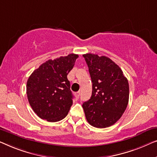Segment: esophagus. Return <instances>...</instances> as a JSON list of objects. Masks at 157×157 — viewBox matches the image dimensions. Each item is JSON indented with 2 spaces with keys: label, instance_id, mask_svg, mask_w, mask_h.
I'll return each instance as SVG.
<instances>
[{
  "label": "esophagus",
  "instance_id": "34e87169",
  "mask_svg": "<svg viewBox=\"0 0 157 157\" xmlns=\"http://www.w3.org/2000/svg\"><path fill=\"white\" fill-rule=\"evenodd\" d=\"M79 95H80V92H77L75 93V98L77 100H78L79 98Z\"/></svg>",
  "mask_w": 157,
  "mask_h": 157
}]
</instances>
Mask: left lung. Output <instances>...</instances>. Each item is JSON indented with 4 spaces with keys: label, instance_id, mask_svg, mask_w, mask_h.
Segmentation results:
<instances>
[{
    "label": "left lung",
    "instance_id": "left-lung-1",
    "mask_svg": "<svg viewBox=\"0 0 157 157\" xmlns=\"http://www.w3.org/2000/svg\"><path fill=\"white\" fill-rule=\"evenodd\" d=\"M92 82L90 99L82 107L90 124L97 128L113 125L124 112L129 101L127 79L121 68L105 56L83 55Z\"/></svg>",
    "mask_w": 157,
    "mask_h": 157
}]
</instances>
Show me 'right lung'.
Returning <instances> with one entry per match:
<instances>
[{
	"label": "right lung",
	"mask_w": 157,
	"mask_h": 157,
	"mask_svg": "<svg viewBox=\"0 0 157 157\" xmlns=\"http://www.w3.org/2000/svg\"><path fill=\"white\" fill-rule=\"evenodd\" d=\"M78 57L70 54L49 59L29 77L26 85L28 100L40 118L55 122L67 115L73 96L67 76Z\"/></svg>",
	"instance_id": "right-lung-1"
}]
</instances>
